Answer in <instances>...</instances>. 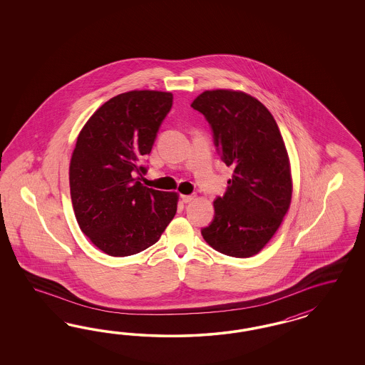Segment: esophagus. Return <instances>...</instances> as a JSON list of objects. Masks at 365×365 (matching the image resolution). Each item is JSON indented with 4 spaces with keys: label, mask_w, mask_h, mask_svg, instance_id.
<instances>
[{
    "label": "esophagus",
    "mask_w": 365,
    "mask_h": 365,
    "mask_svg": "<svg viewBox=\"0 0 365 365\" xmlns=\"http://www.w3.org/2000/svg\"><path fill=\"white\" fill-rule=\"evenodd\" d=\"M180 198H182V202H185V203H191V202H194V200L197 199V195H195V194H191V195H182Z\"/></svg>",
    "instance_id": "1"
}]
</instances>
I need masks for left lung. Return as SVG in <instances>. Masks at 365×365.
<instances>
[{
    "instance_id": "8db88e82",
    "label": "left lung",
    "mask_w": 365,
    "mask_h": 365,
    "mask_svg": "<svg viewBox=\"0 0 365 365\" xmlns=\"http://www.w3.org/2000/svg\"><path fill=\"white\" fill-rule=\"evenodd\" d=\"M210 123L214 143L232 179L214 200L215 217L202 230L222 255H258L290 207L293 180L287 147L273 115L242 91H205L191 103Z\"/></svg>"
}]
</instances>
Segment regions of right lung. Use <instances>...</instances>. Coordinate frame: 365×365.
<instances>
[{
    "mask_svg": "<svg viewBox=\"0 0 365 365\" xmlns=\"http://www.w3.org/2000/svg\"><path fill=\"white\" fill-rule=\"evenodd\" d=\"M173 106V93L130 91L106 101L84 124L69 165L76 221L96 247L127 257L158 242L179 195L143 186L137 175Z\"/></svg>",
    "mask_w": 365,
    "mask_h": 365,
    "instance_id": "add662e5",
    "label": "right lung"
}]
</instances>
